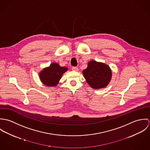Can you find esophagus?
Masks as SVG:
<instances>
[{
  "label": "esophagus",
  "mask_w": 150,
  "mask_h": 150,
  "mask_svg": "<svg viewBox=\"0 0 150 150\" xmlns=\"http://www.w3.org/2000/svg\"><path fill=\"white\" fill-rule=\"evenodd\" d=\"M71 69H72L73 70H74V71H77V70H79L78 67H76V66H74V67H72Z\"/></svg>",
  "instance_id": "34e87169"
}]
</instances>
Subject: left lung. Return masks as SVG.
Masks as SVG:
<instances>
[{"label":"left lung","instance_id":"left-lung-1","mask_svg":"<svg viewBox=\"0 0 150 150\" xmlns=\"http://www.w3.org/2000/svg\"><path fill=\"white\" fill-rule=\"evenodd\" d=\"M83 73L88 84L92 88L99 89L107 86L111 77L110 68L103 63L91 61Z\"/></svg>","mask_w":150,"mask_h":150}]
</instances>
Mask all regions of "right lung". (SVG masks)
<instances>
[{"instance_id": "obj_1", "label": "right lung", "mask_w": 150, "mask_h": 150, "mask_svg": "<svg viewBox=\"0 0 150 150\" xmlns=\"http://www.w3.org/2000/svg\"><path fill=\"white\" fill-rule=\"evenodd\" d=\"M67 70V67H61L58 64L53 63L40 72V78L45 86H54L58 84L62 76Z\"/></svg>"}]
</instances>
